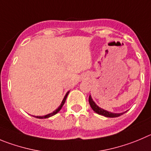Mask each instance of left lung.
<instances>
[{"instance_id": "left-lung-1", "label": "left lung", "mask_w": 151, "mask_h": 151, "mask_svg": "<svg viewBox=\"0 0 151 151\" xmlns=\"http://www.w3.org/2000/svg\"><path fill=\"white\" fill-rule=\"evenodd\" d=\"M88 102H89V104L90 106H91V109L95 111L96 113L101 115H104V116L105 117H107V118H115V117L120 116V115H123V114L124 113V112H122V113H114V112H108V111L105 110V109H101V107H99L98 105H96V104L93 101L91 95H90L89 98H88Z\"/></svg>"}]
</instances>
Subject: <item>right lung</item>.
Segmentation results:
<instances>
[{"instance_id": "add662e5", "label": "right lung", "mask_w": 151, "mask_h": 151, "mask_svg": "<svg viewBox=\"0 0 151 151\" xmlns=\"http://www.w3.org/2000/svg\"><path fill=\"white\" fill-rule=\"evenodd\" d=\"M68 93H69V91H68V92L66 93L65 96V97H64V98H63V101H62V103H61V104H60V106H59V107L57 108V109H56V110H55V111H53V112H51V113H50V114H47V115H43V116H35V117H36V118H50V117L53 116V115H56V114L57 113V112H60V109H62V107H63V106L64 105L65 102V100H66V98H67V96H68Z\"/></svg>"}]
</instances>
